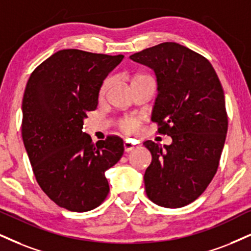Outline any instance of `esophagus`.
Here are the masks:
<instances>
[{
  "mask_svg": "<svg viewBox=\"0 0 251 251\" xmlns=\"http://www.w3.org/2000/svg\"><path fill=\"white\" fill-rule=\"evenodd\" d=\"M125 150L126 151V152H129V151H132L136 148V144L132 143V142L130 141H125Z\"/></svg>",
  "mask_w": 251,
  "mask_h": 251,
  "instance_id": "obj_1",
  "label": "esophagus"
}]
</instances>
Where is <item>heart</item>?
Returning <instances> with one entry per match:
<instances>
[{"label":"heart","mask_w":251,"mask_h":251,"mask_svg":"<svg viewBox=\"0 0 251 251\" xmlns=\"http://www.w3.org/2000/svg\"><path fill=\"white\" fill-rule=\"evenodd\" d=\"M136 78H137V76H136ZM110 83H111L110 78H107L104 80L100 88V97H103V95L106 94L108 88H109ZM138 126H140V122H138V120L132 119V117L131 119H126L122 123H121V128H122V130L126 132V134H135V132L138 130Z\"/></svg>","instance_id":"obj_1"}]
</instances>
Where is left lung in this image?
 Segmentation results:
<instances>
[{
  "label": "left lung",
  "mask_w": 251,
  "mask_h": 251,
  "mask_svg": "<svg viewBox=\"0 0 251 251\" xmlns=\"http://www.w3.org/2000/svg\"><path fill=\"white\" fill-rule=\"evenodd\" d=\"M153 70L157 94L151 120L171 136L164 148L144 145L152 162L144 173L147 196L179 208L198 199L218 171L228 129L225 94L212 64L178 43L166 42L130 55Z\"/></svg>",
  "instance_id": "obj_1"
}]
</instances>
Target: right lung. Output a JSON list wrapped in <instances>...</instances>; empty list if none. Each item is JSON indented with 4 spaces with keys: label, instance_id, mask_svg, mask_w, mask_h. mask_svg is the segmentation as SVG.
Masks as SVG:
<instances>
[{
    "label": "right lung",
    "instance_id": "1",
    "mask_svg": "<svg viewBox=\"0 0 251 251\" xmlns=\"http://www.w3.org/2000/svg\"><path fill=\"white\" fill-rule=\"evenodd\" d=\"M125 55L75 49L55 52L31 73L24 92L22 137L38 185L72 212L97 208L109 185L104 172L122 157V138L93 143L83 120L98 106L106 76Z\"/></svg>",
    "mask_w": 251,
    "mask_h": 251
}]
</instances>
